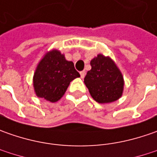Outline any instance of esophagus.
Listing matches in <instances>:
<instances>
[{
    "instance_id": "esophagus-1",
    "label": "esophagus",
    "mask_w": 157,
    "mask_h": 157,
    "mask_svg": "<svg viewBox=\"0 0 157 157\" xmlns=\"http://www.w3.org/2000/svg\"><path fill=\"white\" fill-rule=\"evenodd\" d=\"M80 75H81V78L83 79L85 77V75H86V72L85 71H81L80 72Z\"/></svg>"
}]
</instances>
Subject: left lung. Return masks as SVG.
<instances>
[{
  "instance_id": "left-lung-1",
  "label": "left lung",
  "mask_w": 157,
  "mask_h": 157,
  "mask_svg": "<svg viewBox=\"0 0 157 157\" xmlns=\"http://www.w3.org/2000/svg\"><path fill=\"white\" fill-rule=\"evenodd\" d=\"M90 65L84 83L92 98L99 103L118 100L123 93L124 80L116 62L109 56L99 54L91 60Z\"/></svg>"
}]
</instances>
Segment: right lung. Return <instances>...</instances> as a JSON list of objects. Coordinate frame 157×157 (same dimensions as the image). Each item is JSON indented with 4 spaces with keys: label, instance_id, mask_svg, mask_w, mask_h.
<instances>
[{
    "label": "right lung",
    "instance_id": "right-lung-1",
    "mask_svg": "<svg viewBox=\"0 0 157 157\" xmlns=\"http://www.w3.org/2000/svg\"><path fill=\"white\" fill-rule=\"evenodd\" d=\"M80 77L73 62L57 49L47 52L35 68L33 86L35 95L50 102L62 98L74 79Z\"/></svg>",
    "mask_w": 157,
    "mask_h": 157
}]
</instances>
